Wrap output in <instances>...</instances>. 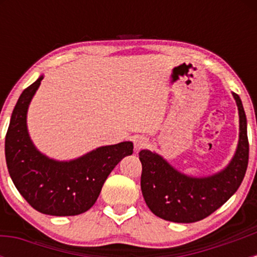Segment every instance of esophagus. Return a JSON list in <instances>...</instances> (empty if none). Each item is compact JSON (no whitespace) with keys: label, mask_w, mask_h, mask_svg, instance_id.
Listing matches in <instances>:
<instances>
[{"label":"esophagus","mask_w":257,"mask_h":257,"mask_svg":"<svg viewBox=\"0 0 257 257\" xmlns=\"http://www.w3.org/2000/svg\"><path fill=\"white\" fill-rule=\"evenodd\" d=\"M146 145H147V140L145 138L140 137V138H137L134 140L135 151H140V150H143L144 147H146Z\"/></svg>","instance_id":"esophagus-1"}]
</instances>
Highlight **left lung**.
<instances>
[{"label": "left lung", "instance_id": "obj_1", "mask_svg": "<svg viewBox=\"0 0 257 257\" xmlns=\"http://www.w3.org/2000/svg\"><path fill=\"white\" fill-rule=\"evenodd\" d=\"M239 111V143L225 170L194 179L179 173L161 156L143 150L139 153L143 173L141 191L147 206L161 219L190 223L205 219L225 204L238 190L249 162L246 117L239 95L233 93Z\"/></svg>", "mask_w": 257, "mask_h": 257}]
</instances>
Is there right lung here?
<instances>
[{"instance_id": "add662e5", "label": "right lung", "mask_w": 257, "mask_h": 257, "mask_svg": "<svg viewBox=\"0 0 257 257\" xmlns=\"http://www.w3.org/2000/svg\"><path fill=\"white\" fill-rule=\"evenodd\" d=\"M43 77L29 85L18 99L6 134L8 172L17 190L37 211L72 216L89 210L105 180L120 159L133 153L131 141L102 146L83 157L57 162L32 145L26 128V112Z\"/></svg>"}]
</instances>
